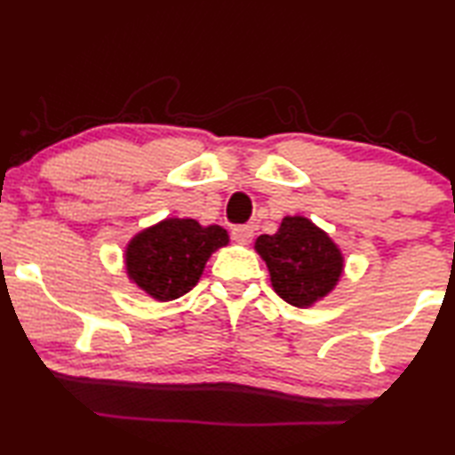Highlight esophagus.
I'll list each match as a JSON object with an SVG mask.
<instances>
[{
  "label": "esophagus",
  "mask_w": 455,
  "mask_h": 455,
  "mask_svg": "<svg viewBox=\"0 0 455 455\" xmlns=\"http://www.w3.org/2000/svg\"><path fill=\"white\" fill-rule=\"evenodd\" d=\"M233 241L235 243H238V244H249L251 241H252V227H246V225H243V227H235L233 228Z\"/></svg>",
  "instance_id": "1"
}]
</instances>
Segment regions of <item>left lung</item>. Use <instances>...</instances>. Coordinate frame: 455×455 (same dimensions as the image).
Instances as JSON below:
<instances>
[{"label": "left lung", "instance_id": "1", "mask_svg": "<svg viewBox=\"0 0 455 455\" xmlns=\"http://www.w3.org/2000/svg\"><path fill=\"white\" fill-rule=\"evenodd\" d=\"M255 251L267 263L276 295L301 309L327 297L343 275L341 249L305 217H284L275 235L257 238Z\"/></svg>", "mask_w": 455, "mask_h": 455}]
</instances>
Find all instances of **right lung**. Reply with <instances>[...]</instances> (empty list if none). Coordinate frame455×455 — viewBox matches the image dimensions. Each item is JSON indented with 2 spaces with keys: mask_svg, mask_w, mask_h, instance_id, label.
<instances>
[{
  "mask_svg": "<svg viewBox=\"0 0 455 455\" xmlns=\"http://www.w3.org/2000/svg\"><path fill=\"white\" fill-rule=\"evenodd\" d=\"M228 244L219 225L200 227L195 219H164L126 244L128 279L156 301H174L195 287L214 251Z\"/></svg>",
  "mask_w": 455,
  "mask_h": 455,
  "instance_id": "add662e5",
  "label": "right lung"
}]
</instances>
